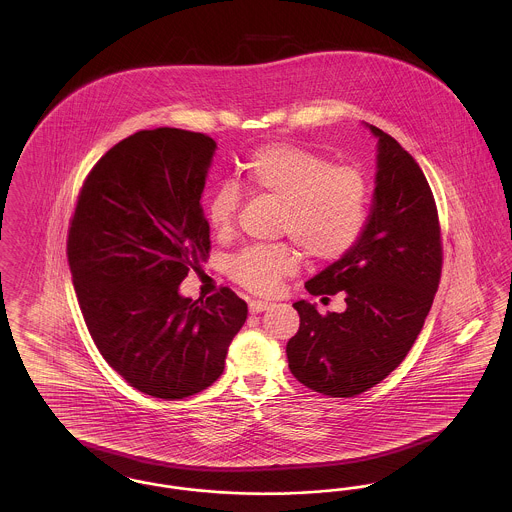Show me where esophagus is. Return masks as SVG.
Returning a JSON list of instances; mask_svg holds the SVG:
<instances>
[{
  "label": "esophagus",
  "instance_id": "34e87169",
  "mask_svg": "<svg viewBox=\"0 0 512 512\" xmlns=\"http://www.w3.org/2000/svg\"><path fill=\"white\" fill-rule=\"evenodd\" d=\"M272 307V303H268V301H261V299H253V301H249V313L251 315H255V313H263V311H267Z\"/></svg>",
  "mask_w": 512,
  "mask_h": 512
}]
</instances>
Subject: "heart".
I'll return each mask as SVG.
<instances>
[{
  "label": "heart",
  "mask_w": 512,
  "mask_h": 512,
  "mask_svg": "<svg viewBox=\"0 0 512 512\" xmlns=\"http://www.w3.org/2000/svg\"><path fill=\"white\" fill-rule=\"evenodd\" d=\"M251 192L282 201L280 232L313 261H338L361 240L368 222L370 186L359 169L332 165L324 155L293 144L257 147L240 167ZM240 207V192L222 184L207 201L213 232L228 234ZM299 265L290 244L247 247L230 263V276L249 292L268 295Z\"/></svg>",
  "instance_id": "obj_1"
}]
</instances>
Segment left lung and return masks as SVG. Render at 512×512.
Here are the masks:
<instances>
[{"mask_svg": "<svg viewBox=\"0 0 512 512\" xmlns=\"http://www.w3.org/2000/svg\"><path fill=\"white\" fill-rule=\"evenodd\" d=\"M365 232L355 247L320 270L311 295L345 293V311L320 315L293 303L301 324L286 345L293 376L330 397H353L380 384L411 351L441 276L438 209L413 155L384 130Z\"/></svg>", "mask_w": 512, "mask_h": 512, "instance_id": "obj_1", "label": "left lung"}]
</instances>
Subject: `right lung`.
Here are the masks:
<instances>
[{
    "label": "right lung",
    "instance_id": "add662e5",
    "mask_svg": "<svg viewBox=\"0 0 512 512\" xmlns=\"http://www.w3.org/2000/svg\"><path fill=\"white\" fill-rule=\"evenodd\" d=\"M215 149L213 138L169 126L124 138L84 180L69 228L92 340L132 388L159 399L209 388L247 318L230 288L205 301L178 292L209 257L201 194Z\"/></svg>",
    "mask_w": 512,
    "mask_h": 512
}]
</instances>
